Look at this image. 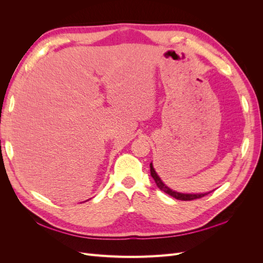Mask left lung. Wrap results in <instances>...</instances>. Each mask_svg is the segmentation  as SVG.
Segmentation results:
<instances>
[{
    "mask_svg": "<svg viewBox=\"0 0 263 263\" xmlns=\"http://www.w3.org/2000/svg\"><path fill=\"white\" fill-rule=\"evenodd\" d=\"M150 174H151V177L154 178V180H155V182H156V184H157V186H158L159 189H160L161 191H163L164 193L171 195V196L174 197V198H177V200H181V201L197 200V198H201V197H203V196H205V195H208V194L210 193V192H208V193H198V194H184V193L176 192V191H173V190H171L170 187L166 186V185L164 184V183L162 182V180H161L160 178H159L157 172H156L155 169H154L153 163H150Z\"/></svg>",
    "mask_w": 263,
    "mask_h": 263,
    "instance_id": "8db88e82",
    "label": "left lung"
}]
</instances>
